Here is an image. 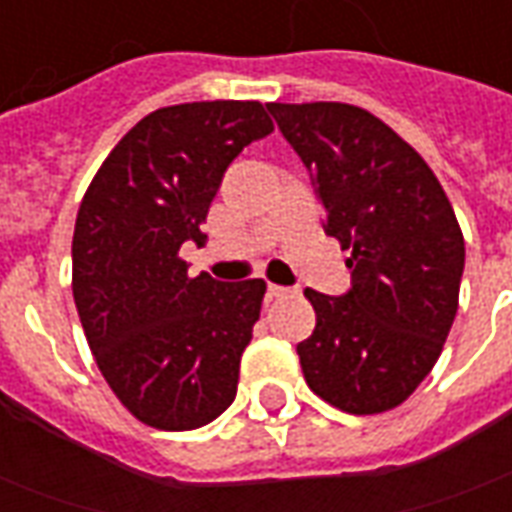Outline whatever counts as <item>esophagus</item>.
<instances>
[{
	"label": "esophagus",
	"mask_w": 512,
	"mask_h": 512,
	"mask_svg": "<svg viewBox=\"0 0 512 512\" xmlns=\"http://www.w3.org/2000/svg\"><path fill=\"white\" fill-rule=\"evenodd\" d=\"M290 293H296V290L285 288V285H268V296H271V299H285Z\"/></svg>",
	"instance_id": "obj_1"
}]
</instances>
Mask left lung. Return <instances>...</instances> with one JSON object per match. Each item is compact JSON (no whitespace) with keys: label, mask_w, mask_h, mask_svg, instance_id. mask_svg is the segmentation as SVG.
<instances>
[{"label":"left lung","mask_w":512,"mask_h":512,"mask_svg":"<svg viewBox=\"0 0 512 512\" xmlns=\"http://www.w3.org/2000/svg\"><path fill=\"white\" fill-rule=\"evenodd\" d=\"M351 252L354 288H307L318 323L299 343L315 395L348 414L397 408L422 384L458 312L463 233L439 178L403 136L337 101L268 104Z\"/></svg>","instance_id":"1"}]
</instances>
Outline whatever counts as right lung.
Instances as JSON below:
<instances>
[{
    "label": "right lung",
    "mask_w": 512,
    "mask_h": 512,
    "mask_svg": "<svg viewBox=\"0 0 512 512\" xmlns=\"http://www.w3.org/2000/svg\"><path fill=\"white\" fill-rule=\"evenodd\" d=\"M271 131L260 101L164 106L117 142L84 191L73 301L101 376L150 428H202L235 400L266 282L189 277L180 246L202 244L224 169Z\"/></svg>",
    "instance_id": "add662e5"
}]
</instances>
